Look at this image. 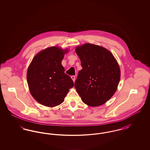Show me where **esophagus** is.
<instances>
[{
    "mask_svg": "<svg viewBox=\"0 0 150 150\" xmlns=\"http://www.w3.org/2000/svg\"><path fill=\"white\" fill-rule=\"evenodd\" d=\"M71 78L72 79L73 81L74 82V81H75V76L73 75V76H71Z\"/></svg>",
    "mask_w": 150,
    "mask_h": 150,
    "instance_id": "34e87169",
    "label": "esophagus"
}]
</instances>
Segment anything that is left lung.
<instances>
[{
  "label": "left lung",
  "mask_w": 150,
  "mask_h": 150,
  "mask_svg": "<svg viewBox=\"0 0 150 150\" xmlns=\"http://www.w3.org/2000/svg\"><path fill=\"white\" fill-rule=\"evenodd\" d=\"M83 69L74 86L84 103L95 107L104 104L115 93L120 70L113 54L103 47L84 44L76 48Z\"/></svg>",
  "instance_id": "obj_1"
}]
</instances>
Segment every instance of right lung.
Returning a JSON list of instances; mask_svg holds the SVG:
<instances>
[{
    "instance_id": "1",
    "label": "right lung",
    "mask_w": 150,
    "mask_h": 150,
    "mask_svg": "<svg viewBox=\"0 0 150 150\" xmlns=\"http://www.w3.org/2000/svg\"><path fill=\"white\" fill-rule=\"evenodd\" d=\"M66 52L57 47L48 48L37 54L29 66L27 81L30 93L43 105H60L74 86L61 64Z\"/></svg>"
}]
</instances>
